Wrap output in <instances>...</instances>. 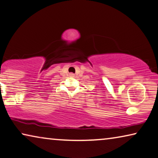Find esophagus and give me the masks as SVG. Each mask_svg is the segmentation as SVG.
<instances>
[{
  "label": "esophagus",
  "mask_w": 158,
  "mask_h": 158,
  "mask_svg": "<svg viewBox=\"0 0 158 158\" xmlns=\"http://www.w3.org/2000/svg\"><path fill=\"white\" fill-rule=\"evenodd\" d=\"M69 76H70V77H74V74H73V73H70V74H69Z\"/></svg>",
  "instance_id": "1"
}]
</instances>
